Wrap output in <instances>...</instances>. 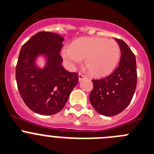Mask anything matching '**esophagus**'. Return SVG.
Segmentation results:
<instances>
[{"label": "esophagus", "instance_id": "1", "mask_svg": "<svg viewBox=\"0 0 154 154\" xmlns=\"http://www.w3.org/2000/svg\"><path fill=\"white\" fill-rule=\"evenodd\" d=\"M78 78H79V80H82L83 79L86 78V76L84 75V74H81V73H79Z\"/></svg>", "mask_w": 154, "mask_h": 154}]
</instances>
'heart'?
Returning a JSON list of instances; mask_svg holds the SVG:
<instances>
[{
    "label": "heart",
    "mask_w": 154,
    "mask_h": 154,
    "mask_svg": "<svg viewBox=\"0 0 154 154\" xmlns=\"http://www.w3.org/2000/svg\"><path fill=\"white\" fill-rule=\"evenodd\" d=\"M62 56L72 66L85 59V67L90 74L101 77L114 70L120 59V48L114 40L83 37L74 41L71 47H65Z\"/></svg>",
    "instance_id": "obj_1"
}]
</instances>
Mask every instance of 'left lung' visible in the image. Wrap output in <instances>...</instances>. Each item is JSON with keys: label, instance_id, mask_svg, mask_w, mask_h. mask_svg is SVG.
Listing matches in <instances>:
<instances>
[{"label": "left lung", "instance_id": "left-lung-1", "mask_svg": "<svg viewBox=\"0 0 154 154\" xmlns=\"http://www.w3.org/2000/svg\"><path fill=\"white\" fill-rule=\"evenodd\" d=\"M121 57L119 66L110 75L92 80L90 101L96 111L106 117L121 113L131 103L137 81L136 57L124 41L116 38Z\"/></svg>", "mask_w": 154, "mask_h": 154}]
</instances>
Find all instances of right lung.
<instances>
[{"label":"right lung","instance_id":"1","mask_svg":"<svg viewBox=\"0 0 154 154\" xmlns=\"http://www.w3.org/2000/svg\"><path fill=\"white\" fill-rule=\"evenodd\" d=\"M63 38L51 32L37 33L22 46L16 66V80L22 100L30 110L52 115L63 108L78 82V74L65 70L60 52ZM44 53L48 64L43 70L34 65L37 54Z\"/></svg>","mask_w":154,"mask_h":154}]
</instances>
